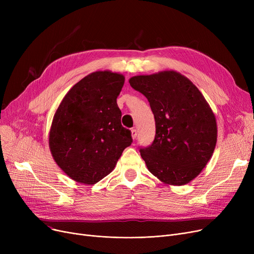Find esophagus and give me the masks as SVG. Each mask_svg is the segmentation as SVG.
<instances>
[{
    "label": "esophagus",
    "mask_w": 254,
    "mask_h": 254,
    "mask_svg": "<svg viewBox=\"0 0 254 254\" xmlns=\"http://www.w3.org/2000/svg\"><path fill=\"white\" fill-rule=\"evenodd\" d=\"M131 138L136 139L137 138V130L136 128H131Z\"/></svg>",
    "instance_id": "obj_1"
}]
</instances>
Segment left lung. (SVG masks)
<instances>
[{"instance_id": "left-lung-1", "label": "left lung", "mask_w": 254, "mask_h": 254, "mask_svg": "<svg viewBox=\"0 0 254 254\" xmlns=\"http://www.w3.org/2000/svg\"><path fill=\"white\" fill-rule=\"evenodd\" d=\"M130 86L147 98L155 137L140 148L149 172L169 185H184L208 164L217 141L214 113L197 87L176 71L131 77Z\"/></svg>"}]
</instances>
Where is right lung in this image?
I'll return each mask as SVG.
<instances>
[{
  "instance_id": "add662e5",
  "label": "right lung",
  "mask_w": 254,
  "mask_h": 254,
  "mask_svg": "<svg viewBox=\"0 0 254 254\" xmlns=\"http://www.w3.org/2000/svg\"><path fill=\"white\" fill-rule=\"evenodd\" d=\"M124 83L122 74L93 72L68 91L53 116L51 154L77 182L95 184L110 174L132 142L116 102Z\"/></svg>"
}]
</instances>
